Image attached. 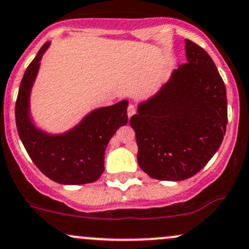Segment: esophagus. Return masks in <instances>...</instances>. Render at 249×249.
<instances>
[{"instance_id": "obj_1", "label": "esophagus", "mask_w": 249, "mask_h": 249, "mask_svg": "<svg viewBox=\"0 0 249 249\" xmlns=\"http://www.w3.org/2000/svg\"><path fill=\"white\" fill-rule=\"evenodd\" d=\"M136 113V107L133 104H129V106H127V117H132L133 114Z\"/></svg>"}]
</instances>
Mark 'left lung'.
I'll use <instances>...</instances> for the list:
<instances>
[{"mask_svg": "<svg viewBox=\"0 0 249 249\" xmlns=\"http://www.w3.org/2000/svg\"><path fill=\"white\" fill-rule=\"evenodd\" d=\"M185 55L188 62L130 118L138 164L160 181L197 174L220 147L228 122L226 86L214 61L190 40H185Z\"/></svg>", "mask_w": 249, "mask_h": 249, "instance_id": "8db88e82", "label": "left lung"}]
</instances>
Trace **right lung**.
Masks as SVG:
<instances>
[{"label":"right lung","instance_id":"obj_1","mask_svg":"<svg viewBox=\"0 0 249 249\" xmlns=\"http://www.w3.org/2000/svg\"><path fill=\"white\" fill-rule=\"evenodd\" d=\"M46 42L27 67L15 104L18 136L31 160L43 175L60 184H85L97 181L104 171V155L112 136L127 123V100L94 110L83 122L60 136L41 132L29 118V94Z\"/></svg>","mask_w":249,"mask_h":249}]
</instances>
